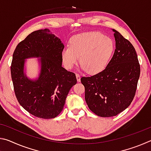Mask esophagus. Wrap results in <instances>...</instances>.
<instances>
[{
	"label": "esophagus",
	"instance_id": "esophagus-1",
	"mask_svg": "<svg viewBox=\"0 0 151 151\" xmlns=\"http://www.w3.org/2000/svg\"><path fill=\"white\" fill-rule=\"evenodd\" d=\"M76 79H77V81H78V82H80V81H81V76H80V75H79L78 73H76Z\"/></svg>",
	"mask_w": 151,
	"mask_h": 151
}]
</instances>
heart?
Here are the masks:
<instances>
[{
  "label": "heart",
  "instance_id": "b5f03b06",
  "mask_svg": "<svg viewBox=\"0 0 151 151\" xmlns=\"http://www.w3.org/2000/svg\"><path fill=\"white\" fill-rule=\"evenodd\" d=\"M114 48L111 39L100 32H86L73 37L69 47L61 53L63 63L67 69L72 68L78 60L82 68L89 74L101 72L106 68Z\"/></svg>",
  "mask_w": 151,
  "mask_h": 151
}]
</instances>
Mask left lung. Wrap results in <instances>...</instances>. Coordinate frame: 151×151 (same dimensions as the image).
<instances>
[{"label": "left lung", "mask_w": 151, "mask_h": 151, "mask_svg": "<svg viewBox=\"0 0 151 151\" xmlns=\"http://www.w3.org/2000/svg\"><path fill=\"white\" fill-rule=\"evenodd\" d=\"M112 31L116 48L106 67L96 75L81 78L88 108L101 117L116 116L131 104L140 73L133 46L116 30Z\"/></svg>", "instance_id": "8db88e82"}]
</instances>
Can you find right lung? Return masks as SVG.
Listing matches in <instances>:
<instances>
[{
	"label": "right lung",
	"mask_w": 151,
	"mask_h": 151,
	"mask_svg": "<svg viewBox=\"0 0 151 151\" xmlns=\"http://www.w3.org/2000/svg\"><path fill=\"white\" fill-rule=\"evenodd\" d=\"M65 46L48 29L35 30L17 46L12 55L11 77L19 104L32 115L55 118L63 111L70 88L76 83L75 74L62 66ZM40 57L41 73L36 81L24 74V59Z\"/></svg>",
	"instance_id": "add662e5"
}]
</instances>
